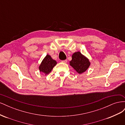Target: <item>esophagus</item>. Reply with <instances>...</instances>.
<instances>
[{
	"label": "esophagus",
	"instance_id": "1",
	"mask_svg": "<svg viewBox=\"0 0 125 125\" xmlns=\"http://www.w3.org/2000/svg\"><path fill=\"white\" fill-rule=\"evenodd\" d=\"M62 62H63V63H66L67 62V60H62Z\"/></svg>",
	"mask_w": 125,
	"mask_h": 125
}]
</instances>
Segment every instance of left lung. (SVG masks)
Wrapping results in <instances>:
<instances>
[{
	"mask_svg": "<svg viewBox=\"0 0 125 125\" xmlns=\"http://www.w3.org/2000/svg\"><path fill=\"white\" fill-rule=\"evenodd\" d=\"M69 65L79 74L84 73L91 65V62L85 56L80 52H75L72 55V59Z\"/></svg>",
	"mask_w": 125,
	"mask_h": 125,
	"instance_id": "1",
	"label": "left lung"
}]
</instances>
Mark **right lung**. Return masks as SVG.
<instances>
[{
	"label": "right lung",
	"instance_id": "right-lung-1",
	"mask_svg": "<svg viewBox=\"0 0 125 125\" xmlns=\"http://www.w3.org/2000/svg\"><path fill=\"white\" fill-rule=\"evenodd\" d=\"M56 64V60L52 59L50 55L47 54L39 65V69L41 73L46 75L51 73Z\"/></svg>",
	"mask_w": 125,
	"mask_h": 125
}]
</instances>
